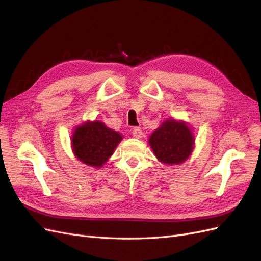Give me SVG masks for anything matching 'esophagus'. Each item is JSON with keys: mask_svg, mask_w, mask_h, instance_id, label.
<instances>
[{"mask_svg": "<svg viewBox=\"0 0 261 261\" xmlns=\"http://www.w3.org/2000/svg\"><path fill=\"white\" fill-rule=\"evenodd\" d=\"M132 134L135 138H140L141 136H143V130H141L140 127H134L132 130Z\"/></svg>", "mask_w": 261, "mask_h": 261, "instance_id": "1", "label": "esophagus"}]
</instances>
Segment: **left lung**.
<instances>
[{"label":"left lung","mask_w":261,"mask_h":261,"mask_svg":"<svg viewBox=\"0 0 261 261\" xmlns=\"http://www.w3.org/2000/svg\"><path fill=\"white\" fill-rule=\"evenodd\" d=\"M148 141L158 160L165 164L183 163L192 154L195 143L188 125L173 118L163 122Z\"/></svg>","instance_id":"left-lung-1"}]
</instances>
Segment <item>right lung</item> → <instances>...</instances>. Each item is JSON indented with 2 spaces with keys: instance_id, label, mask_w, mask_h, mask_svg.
<instances>
[{
  "instance_id": "add662e5",
  "label": "right lung",
  "mask_w": 261,
  "mask_h": 261,
  "mask_svg": "<svg viewBox=\"0 0 261 261\" xmlns=\"http://www.w3.org/2000/svg\"><path fill=\"white\" fill-rule=\"evenodd\" d=\"M123 139L120 133L100 121H87L74 130L72 148L78 160L93 168H101Z\"/></svg>"
}]
</instances>
